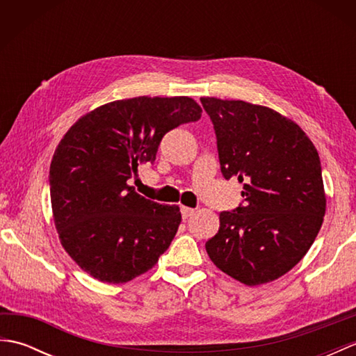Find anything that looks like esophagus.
<instances>
[{
    "label": "esophagus",
    "instance_id": "obj_1",
    "mask_svg": "<svg viewBox=\"0 0 356 356\" xmlns=\"http://www.w3.org/2000/svg\"><path fill=\"white\" fill-rule=\"evenodd\" d=\"M180 213H182V217L186 220L188 217H191V216L195 213V209L188 208V207H182V208H180Z\"/></svg>",
    "mask_w": 356,
    "mask_h": 356
}]
</instances>
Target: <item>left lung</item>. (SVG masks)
<instances>
[{
	"mask_svg": "<svg viewBox=\"0 0 356 356\" xmlns=\"http://www.w3.org/2000/svg\"><path fill=\"white\" fill-rule=\"evenodd\" d=\"M200 102L214 125L223 177L243 184V202L220 213L207 252L241 283L272 282L318 236L326 211L320 156L305 131L274 110L217 97Z\"/></svg>",
	"mask_w": 356,
	"mask_h": 356,
	"instance_id": "1",
	"label": "left lung"
}]
</instances>
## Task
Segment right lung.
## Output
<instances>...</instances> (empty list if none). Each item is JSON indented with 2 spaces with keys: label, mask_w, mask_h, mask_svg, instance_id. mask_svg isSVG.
<instances>
[{
  "label": "right lung",
  "mask_w": 356,
  "mask_h": 356,
  "mask_svg": "<svg viewBox=\"0 0 356 356\" xmlns=\"http://www.w3.org/2000/svg\"><path fill=\"white\" fill-rule=\"evenodd\" d=\"M191 97H133L81 118L50 165V199L64 249L104 283H127L157 263L179 229V207L134 193L128 179L154 163L163 136L195 122Z\"/></svg>",
  "instance_id": "obj_1"
}]
</instances>
